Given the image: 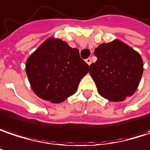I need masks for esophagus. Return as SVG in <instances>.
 Masks as SVG:
<instances>
[{
    "label": "esophagus",
    "instance_id": "1",
    "mask_svg": "<svg viewBox=\"0 0 150 150\" xmlns=\"http://www.w3.org/2000/svg\"><path fill=\"white\" fill-rule=\"evenodd\" d=\"M86 62H87L88 65H90V64H91V62H91V58H88V59H86Z\"/></svg>",
    "mask_w": 150,
    "mask_h": 150
}]
</instances>
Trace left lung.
I'll list each match as a JSON object with an SVG mask.
<instances>
[{
	"instance_id": "1",
	"label": "left lung",
	"mask_w": 150,
	"mask_h": 150,
	"mask_svg": "<svg viewBox=\"0 0 150 150\" xmlns=\"http://www.w3.org/2000/svg\"><path fill=\"white\" fill-rule=\"evenodd\" d=\"M94 55L97 61L89 66V73L100 95L112 102L131 96L143 75L141 55L119 39L100 45Z\"/></svg>"
}]
</instances>
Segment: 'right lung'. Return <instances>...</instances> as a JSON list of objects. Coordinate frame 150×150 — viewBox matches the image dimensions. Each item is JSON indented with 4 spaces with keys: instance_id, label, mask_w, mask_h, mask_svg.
Instances as JSON below:
<instances>
[{
    "instance_id": "1",
    "label": "right lung",
    "mask_w": 150,
    "mask_h": 150,
    "mask_svg": "<svg viewBox=\"0 0 150 150\" xmlns=\"http://www.w3.org/2000/svg\"><path fill=\"white\" fill-rule=\"evenodd\" d=\"M25 72L37 96L61 103L77 91L88 65L80 57L78 49L50 37L27 58Z\"/></svg>"
}]
</instances>
